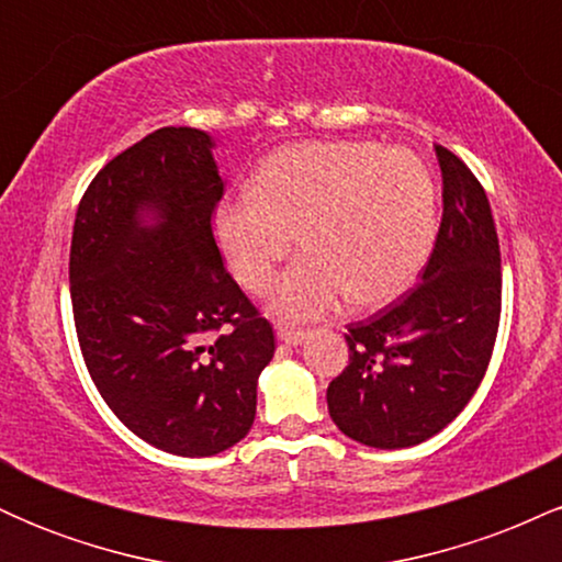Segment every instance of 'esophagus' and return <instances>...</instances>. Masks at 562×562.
<instances>
[{
  "mask_svg": "<svg viewBox=\"0 0 562 562\" xmlns=\"http://www.w3.org/2000/svg\"><path fill=\"white\" fill-rule=\"evenodd\" d=\"M308 338L306 330H293V327H277V340L285 346H301Z\"/></svg>",
  "mask_w": 562,
  "mask_h": 562,
  "instance_id": "obj_1",
  "label": "esophagus"
}]
</instances>
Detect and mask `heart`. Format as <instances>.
<instances>
[{"label":"heart","mask_w":562,"mask_h":562,"mask_svg":"<svg viewBox=\"0 0 562 562\" xmlns=\"http://www.w3.org/2000/svg\"><path fill=\"white\" fill-rule=\"evenodd\" d=\"M436 184L406 147L301 142L259 166L248 195L224 200L214 235L250 293L272 280L299 237L303 256L267 290L280 322H308L340 301L383 306L412 288L436 240Z\"/></svg>","instance_id":"heart-1"}]
</instances>
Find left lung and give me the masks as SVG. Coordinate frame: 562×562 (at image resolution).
<instances>
[{
	"label": "left lung",
	"mask_w": 562,
	"mask_h": 562,
	"mask_svg": "<svg viewBox=\"0 0 562 562\" xmlns=\"http://www.w3.org/2000/svg\"><path fill=\"white\" fill-rule=\"evenodd\" d=\"M443 216L406 299L348 327V367L327 385L340 434L372 449L428 441L465 409L486 375L502 312L499 240L486 192L436 145Z\"/></svg>",
	"instance_id": "left-lung-1"
}]
</instances>
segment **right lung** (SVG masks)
<instances>
[{
    "label": "right lung",
    "mask_w": 562,
    "mask_h": 562,
    "mask_svg": "<svg viewBox=\"0 0 562 562\" xmlns=\"http://www.w3.org/2000/svg\"><path fill=\"white\" fill-rule=\"evenodd\" d=\"M216 139L166 126L83 192L70 240L79 346L113 415L150 447L211 457L248 436L274 333L224 269Z\"/></svg>",
    "instance_id": "obj_1"
}]
</instances>
